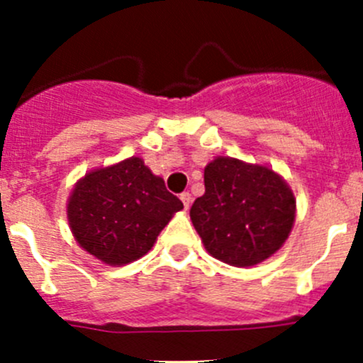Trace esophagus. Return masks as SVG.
I'll use <instances>...</instances> for the list:
<instances>
[{
	"label": "esophagus",
	"mask_w": 363,
	"mask_h": 363,
	"mask_svg": "<svg viewBox=\"0 0 363 363\" xmlns=\"http://www.w3.org/2000/svg\"><path fill=\"white\" fill-rule=\"evenodd\" d=\"M181 202L184 205V208H189V205H191V195L188 191L181 193Z\"/></svg>",
	"instance_id": "esophagus-1"
}]
</instances>
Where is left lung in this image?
<instances>
[{"mask_svg":"<svg viewBox=\"0 0 363 363\" xmlns=\"http://www.w3.org/2000/svg\"><path fill=\"white\" fill-rule=\"evenodd\" d=\"M203 182V196L189 216L208 255L233 267H252L283 247L294 228L296 200L277 172L216 156L205 167Z\"/></svg>","mask_w":363,"mask_h":363,"instance_id":"1","label":"left lung"}]
</instances>
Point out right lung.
I'll use <instances>...</instances> for the list:
<instances>
[{"instance_id":"add662e5","label":"right lung","mask_w":363,"mask_h":363,"mask_svg":"<svg viewBox=\"0 0 363 363\" xmlns=\"http://www.w3.org/2000/svg\"><path fill=\"white\" fill-rule=\"evenodd\" d=\"M179 211L181 200L138 156L87 172L75 182L67 203L77 244L112 267L147 255Z\"/></svg>"}]
</instances>
